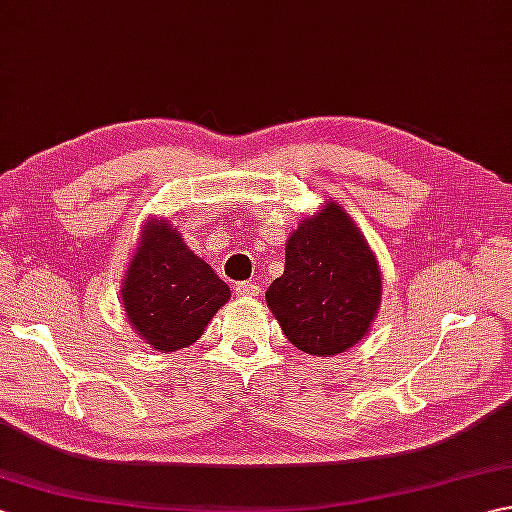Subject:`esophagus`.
I'll list each match as a JSON object with an SVG mask.
<instances>
[{
	"label": "esophagus",
	"mask_w": 512,
	"mask_h": 512,
	"mask_svg": "<svg viewBox=\"0 0 512 512\" xmlns=\"http://www.w3.org/2000/svg\"><path fill=\"white\" fill-rule=\"evenodd\" d=\"M235 292H237V297H257L259 286L255 284V281H239V284L235 286Z\"/></svg>",
	"instance_id": "1"
}]
</instances>
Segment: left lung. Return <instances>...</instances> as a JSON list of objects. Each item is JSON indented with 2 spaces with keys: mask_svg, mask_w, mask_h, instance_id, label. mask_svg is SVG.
I'll return each instance as SVG.
<instances>
[{
  "mask_svg": "<svg viewBox=\"0 0 512 512\" xmlns=\"http://www.w3.org/2000/svg\"><path fill=\"white\" fill-rule=\"evenodd\" d=\"M378 264L339 204L306 217L286 244V268L266 301L301 352L332 356L356 345L380 306Z\"/></svg>",
  "mask_w": 512,
  "mask_h": 512,
  "instance_id": "1",
  "label": "left lung"
}]
</instances>
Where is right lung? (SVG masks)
Here are the masks:
<instances>
[{
	"mask_svg": "<svg viewBox=\"0 0 512 512\" xmlns=\"http://www.w3.org/2000/svg\"><path fill=\"white\" fill-rule=\"evenodd\" d=\"M121 295L134 330L156 350L176 352L200 339L231 290L167 222H149Z\"/></svg>",
	"mask_w": 512,
	"mask_h": 512,
	"instance_id": "obj_1",
	"label": "right lung"
}]
</instances>
